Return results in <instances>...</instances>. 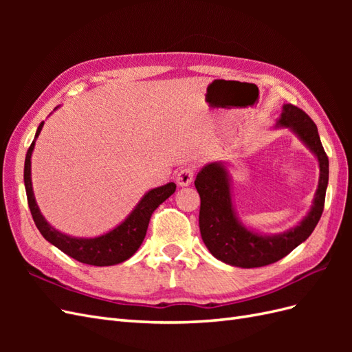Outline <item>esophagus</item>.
I'll list each match as a JSON object with an SVG mask.
<instances>
[{
    "label": "esophagus",
    "instance_id": "34e87169",
    "mask_svg": "<svg viewBox=\"0 0 352 352\" xmlns=\"http://www.w3.org/2000/svg\"><path fill=\"white\" fill-rule=\"evenodd\" d=\"M195 175V166H185L177 172L176 182L179 186H189L194 180Z\"/></svg>",
    "mask_w": 352,
    "mask_h": 352
}]
</instances>
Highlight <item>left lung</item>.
I'll list each match as a JSON object with an SVG mask.
<instances>
[{"mask_svg":"<svg viewBox=\"0 0 352 352\" xmlns=\"http://www.w3.org/2000/svg\"><path fill=\"white\" fill-rule=\"evenodd\" d=\"M279 126L292 129L317 155L320 179L314 204L300 225L280 235L261 236L245 229L236 219L232 206L230 185L225 167L219 163L206 166L197 175L195 188L201 198L199 232L208 251L223 263L243 269L269 265L286 257L311 235L324 208L329 182V158L324 153L316 123L305 111L285 104Z\"/></svg>","mask_w":352,"mask_h":352,"instance_id":"8db88e82","label":"left lung"}]
</instances>
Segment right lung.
<instances>
[{
	"label": "right lung",
	"mask_w": 352,
	"mask_h": 352,
	"mask_svg": "<svg viewBox=\"0 0 352 352\" xmlns=\"http://www.w3.org/2000/svg\"><path fill=\"white\" fill-rule=\"evenodd\" d=\"M42 126H44V122L38 126L35 140L41 133ZM35 140L30 144L25 158V188L30 214L34 217V221L38 230L41 232V235L54 245V247H57L60 251L67 254L69 257L89 265H98V267H102V265H114L131 258L138 251V248L141 247V243L146 235L148 223H150L153 212L160 204H163V202L175 192L176 185L173 182H170L164 186L151 189L150 192L141 199L140 204L135 207V210L131 212V216L127 217L122 225H119L111 232L105 233V235L91 239L73 238L56 230L50 223H47V220L41 214V211L36 206L30 180V157L35 146Z\"/></svg>",
	"instance_id": "add662e5"
}]
</instances>
